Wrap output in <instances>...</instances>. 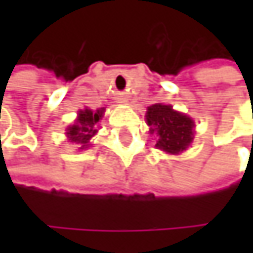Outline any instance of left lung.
Instances as JSON below:
<instances>
[{"label": "left lung", "instance_id": "obj_1", "mask_svg": "<svg viewBox=\"0 0 253 253\" xmlns=\"http://www.w3.org/2000/svg\"><path fill=\"white\" fill-rule=\"evenodd\" d=\"M148 126L151 131L157 133L158 149L170 154L184 151L193 139V122L181 113H177L171 105L155 104L146 113Z\"/></svg>", "mask_w": 253, "mask_h": 253}]
</instances>
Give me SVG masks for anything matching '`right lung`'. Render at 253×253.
I'll use <instances>...</instances> for the list:
<instances>
[{"instance_id": "right-lung-1", "label": "right lung", "mask_w": 253, "mask_h": 253, "mask_svg": "<svg viewBox=\"0 0 253 253\" xmlns=\"http://www.w3.org/2000/svg\"><path fill=\"white\" fill-rule=\"evenodd\" d=\"M102 111L104 110H98L96 113L90 111V110H84L79 113L77 122L67 128V136L72 142L79 143L82 148L87 146L90 137L95 134L96 131V123L99 122V119L102 117Z\"/></svg>"}]
</instances>
